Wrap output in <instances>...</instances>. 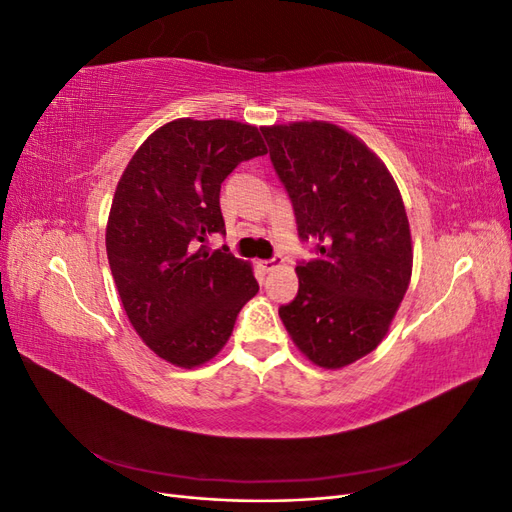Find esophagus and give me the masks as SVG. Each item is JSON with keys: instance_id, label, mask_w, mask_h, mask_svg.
<instances>
[{"instance_id": "esophagus-1", "label": "esophagus", "mask_w": 512, "mask_h": 512, "mask_svg": "<svg viewBox=\"0 0 512 512\" xmlns=\"http://www.w3.org/2000/svg\"><path fill=\"white\" fill-rule=\"evenodd\" d=\"M280 265H282V258H280V256H275V258H271V260H260V269L265 271V273L275 271Z\"/></svg>"}]
</instances>
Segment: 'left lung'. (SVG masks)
<instances>
[{
  "label": "left lung",
  "instance_id": "left-lung-1",
  "mask_svg": "<svg viewBox=\"0 0 512 512\" xmlns=\"http://www.w3.org/2000/svg\"><path fill=\"white\" fill-rule=\"evenodd\" d=\"M299 237L318 258L297 267L299 294L280 307L290 339L322 369H342L389 333L412 277V235L389 168L329 121L265 126Z\"/></svg>",
  "mask_w": 512,
  "mask_h": 512
}]
</instances>
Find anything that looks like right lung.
Instances as JSON below:
<instances>
[{
  "label": "right lung",
  "instance_id": "1",
  "mask_svg": "<svg viewBox=\"0 0 512 512\" xmlns=\"http://www.w3.org/2000/svg\"><path fill=\"white\" fill-rule=\"evenodd\" d=\"M265 153L250 123L181 117L147 136L117 183L106 222L108 265L134 331L170 365L211 361L258 292L250 262L203 243L226 235L222 181L239 162Z\"/></svg>",
  "mask_w": 512,
  "mask_h": 512
}]
</instances>
